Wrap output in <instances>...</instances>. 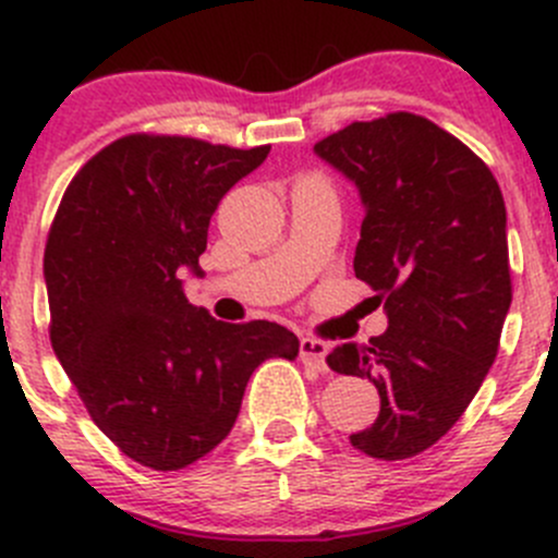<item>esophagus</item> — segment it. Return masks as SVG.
<instances>
[{
	"label": "esophagus",
	"mask_w": 558,
	"mask_h": 558,
	"mask_svg": "<svg viewBox=\"0 0 558 558\" xmlns=\"http://www.w3.org/2000/svg\"><path fill=\"white\" fill-rule=\"evenodd\" d=\"M326 353H329V345H326L324 340H315V337H302L300 340V359L307 364V367H315L324 373Z\"/></svg>",
	"instance_id": "esophagus-1"
}]
</instances>
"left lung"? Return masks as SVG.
<instances>
[{"label": "left lung", "mask_w": 558, "mask_h": 558, "mask_svg": "<svg viewBox=\"0 0 558 558\" xmlns=\"http://www.w3.org/2000/svg\"><path fill=\"white\" fill-rule=\"evenodd\" d=\"M313 150L359 189L353 272L388 315L369 345L326 356L380 393L378 418L351 446L410 459L448 435L497 359L513 300L502 191L461 140L413 112L356 121Z\"/></svg>", "instance_id": "8db88e82"}]
</instances>
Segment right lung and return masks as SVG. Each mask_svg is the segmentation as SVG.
<instances>
[{"label": "right lung", "instance_id": "right-lung-1", "mask_svg": "<svg viewBox=\"0 0 558 558\" xmlns=\"http://www.w3.org/2000/svg\"><path fill=\"white\" fill-rule=\"evenodd\" d=\"M194 137L129 134L66 185L45 245L50 345L94 424L129 459L183 470L238 421L253 369L296 359L272 320L223 324L185 300L218 202L267 159Z\"/></svg>", "mask_w": 558, "mask_h": 558}]
</instances>
